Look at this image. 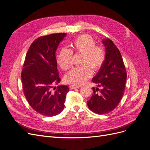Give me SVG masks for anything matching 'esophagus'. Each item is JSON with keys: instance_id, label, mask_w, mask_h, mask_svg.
Here are the masks:
<instances>
[{"instance_id": "obj_1", "label": "esophagus", "mask_w": 150, "mask_h": 150, "mask_svg": "<svg viewBox=\"0 0 150 150\" xmlns=\"http://www.w3.org/2000/svg\"><path fill=\"white\" fill-rule=\"evenodd\" d=\"M81 86H74V85H71L69 86L70 89H76V88H80Z\"/></svg>"}]
</instances>
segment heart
<instances>
[{"label": "heart", "mask_w": 150, "mask_h": 150, "mask_svg": "<svg viewBox=\"0 0 150 150\" xmlns=\"http://www.w3.org/2000/svg\"><path fill=\"white\" fill-rule=\"evenodd\" d=\"M70 49H61L57 56V61L63 70H68L71 67L72 52L82 54L80 66L74 67L66 75L64 80L72 85H81L92 75V70L98 71L106 59L104 50L96 46V42L92 36L84 34L71 42Z\"/></svg>", "instance_id": "1"}]
</instances>
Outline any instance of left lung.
Wrapping results in <instances>:
<instances>
[{"label": "left lung", "instance_id": "obj_1", "mask_svg": "<svg viewBox=\"0 0 150 150\" xmlns=\"http://www.w3.org/2000/svg\"><path fill=\"white\" fill-rule=\"evenodd\" d=\"M106 49V59L93 82L102 87L93 88V96L87 102L94 113L104 115L114 110L123 96L126 71L119 49L110 39L102 40Z\"/></svg>", "mask_w": 150, "mask_h": 150}]
</instances>
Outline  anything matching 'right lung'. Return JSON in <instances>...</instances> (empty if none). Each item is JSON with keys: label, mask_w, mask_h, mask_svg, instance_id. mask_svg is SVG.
<instances>
[{"label": "right lung", "mask_w": 150, "mask_h": 150, "mask_svg": "<svg viewBox=\"0 0 150 150\" xmlns=\"http://www.w3.org/2000/svg\"><path fill=\"white\" fill-rule=\"evenodd\" d=\"M66 33L41 36L32 43L26 54L21 74L24 94L34 110L46 116L61 113L69 88L59 85L56 51Z\"/></svg>", "instance_id": "add662e5"}]
</instances>
